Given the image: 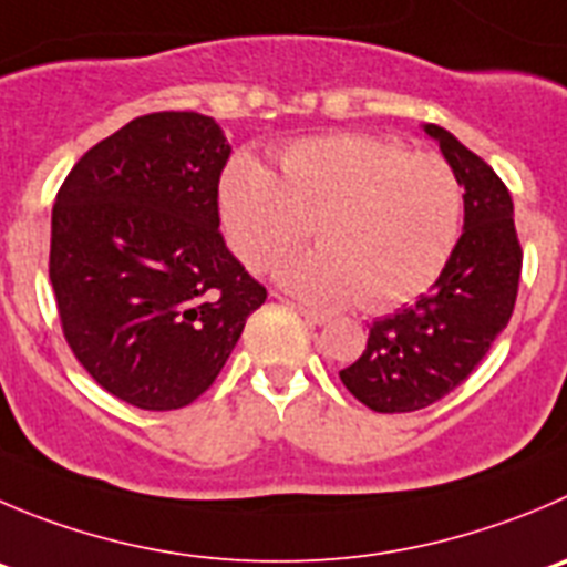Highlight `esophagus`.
<instances>
[{
  "instance_id": "1",
  "label": "esophagus",
  "mask_w": 567,
  "mask_h": 567,
  "mask_svg": "<svg viewBox=\"0 0 567 567\" xmlns=\"http://www.w3.org/2000/svg\"><path fill=\"white\" fill-rule=\"evenodd\" d=\"M275 298H278L280 303H284V306H289V309H292L295 315H300V317H303V320L309 322V326H326V322H328V317H326V315H320V311H311V309H306V306H300V303H292V300L280 298V295H275Z\"/></svg>"
}]
</instances>
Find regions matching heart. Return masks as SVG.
I'll return each instance as SVG.
<instances>
[{
    "label": "heart",
    "mask_w": 567,
    "mask_h": 567,
    "mask_svg": "<svg viewBox=\"0 0 567 567\" xmlns=\"http://www.w3.org/2000/svg\"><path fill=\"white\" fill-rule=\"evenodd\" d=\"M219 214L252 269L292 252L311 225L320 247L280 264V284L326 309L384 311L440 278L460 239L462 186L440 155L339 131L280 150L278 175L250 155L230 161Z\"/></svg>",
    "instance_id": "obj_1"
}]
</instances>
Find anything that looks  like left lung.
Returning <instances> with one entry per match:
<instances>
[{
	"instance_id": "left-lung-1",
	"label": "left lung",
	"mask_w": 567,
	"mask_h": 567,
	"mask_svg": "<svg viewBox=\"0 0 567 567\" xmlns=\"http://www.w3.org/2000/svg\"><path fill=\"white\" fill-rule=\"evenodd\" d=\"M465 188V228L429 295L370 326L368 348L339 379L381 414L417 412L460 386L509 322L520 241L509 188L440 125H423Z\"/></svg>"
}]
</instances>
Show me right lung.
I'll return each instance as SVG.
<instances>
[{"label":"right lung","mask_w":567,"mask_h":567,"mask_svg":"<svg viewBox=\"0 0 567 567\" xmlns=\"http://www.w3.org/2000/svg\"><path fill=\"white\" fill-rule=\"evenodd\" d=\"M228 158L212 116L147 113L94 144L58 192L50 280L63 337L131 406L197 401L267 300L219 234Z\"/></svg>","instance_id":"right-lung-1"}]
</instances>
